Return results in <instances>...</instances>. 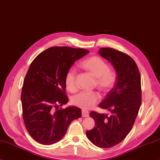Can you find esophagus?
<instances>
[{"instance_id": "obj_1", "label": "esophagus", "mask_w": 160, "mask_h": 160, "mask_svg": "<svg viewBox=\"0 0 160 160\" xmlns=\"http://www.w3.org/2000/svg\"><path fill=\"white\" fill-rule=\"evenodd\" d=\"M82 116L83 117H88L89 116V113L87 110H82Z\"/></svg>"}]
</instances>
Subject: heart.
<instances>
[{"mask_svg":"<svg viewBox=\"0 0 160 160\" xmlns=\"http://www.w3.org/2000/svg\"><path fill=\"white\" fill-rule=\"evenodd\" d=\"M80 67L95 78L96 86L102 91H109L114 87L116 74L113 70L108 69V65L102 58L96 56L88 57L80 63ZM65 84L69 91L76 90V71L73 68L67 72ZM99 99V95L98 92L82 91L73 96L72 102L73 105L87 110L94 107Z\"/></svg>","mask_w":160,"mask_h":160,"instance_id":"heart-1","label":"heart"}]
</instances>
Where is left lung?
<instances>
[{"label":"left lung","instance_id":"left-lung-1","mask_svg":"<svg viewBox=\"0 0 160 160\" xmlns=\"http://www.w3.org/2000/svg\"><path fill=\"white\" fill-rule=\"evenodd\" d=\"M98 53L112 65L117 80L99 104L111 114L91 112L95 127L86 135L95 146L110 148L123 140L134 124L142 102L141 78L135 61L128 54L110 48H100Z\"/></svg>","mask_w":160,"mask_h":160}]
</instances>
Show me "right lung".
<instances>
[{
	"label": "right lung",
	"instance_id": "1",
	"mask_svg": "<svg viewBox=\"0 0 160 160\" xmlns=\"http://www.w3.org/2000/svg\"><path fill=\"white\" fill-rule=\"evenodd\" d=\"M88 52L82 48L52 47L31 62L24 80L21 101L25 127L38 142L50 145L58 142L72 121L81 117L79 108H58L68 102L67 72Z\"/></svg>",
	"mask_w": 160,
	"mask_h": 160
}]
</instances>
